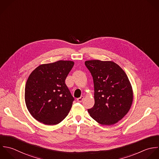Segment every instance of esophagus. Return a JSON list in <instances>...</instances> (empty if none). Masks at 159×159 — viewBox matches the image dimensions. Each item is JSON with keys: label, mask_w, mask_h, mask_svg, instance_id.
<instances>
[{"label": "esophagus", "mask_w": 159, "mask_h": 159, "mask_svg": "<svg viewBox=\"0 0 159 159\" xmlns=\"http://www.w3.org/2000/svg\"><path fill=\"white\" fill-rule=\"evenodd\" d=\"M84 96H81L80 97H79V98H78L77 99V101L78 102H82V100H84Z\"/></svg>", "instance_id": "esophagus-1"}]
</instances>
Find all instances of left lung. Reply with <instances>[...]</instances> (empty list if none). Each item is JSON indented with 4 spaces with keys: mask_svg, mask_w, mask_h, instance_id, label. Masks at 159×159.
<instances>
[{
    "mask_svg": "<svg viewBox=\"0 0 159 159\" xmlns=\"http://www.w3.org/2000/svg\"><path fill=\"white\" fill-rule=\"evenodd\" d=\"M94 84L93 107L90 116L102 125H112L129 111L133 100L131 83L125 71L113 61L91 60L85 62Z\"/></svg>",
    "mask_w": 159,
    "mask_h": 159,
    "instance_id": "8db88e82",
    "label": "left lung"
}]
</instances>
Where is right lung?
<instances>
[{
    "instance_id": "add662e5",
    "label": "right lung",
    "mask_w": 159,
    "mask_h": 159,
    "mask_svg": "<svg viewBox=\"0 0 159 159\" xmlns=\"http://www.w3.org/2000/svg\"><path fill=\"white\" fill-rule=\"evenodd\" d=\"M74 64L70 61L41 64L28 77L25 100L30 113L37 121L55 125L67 116L74 98L65 80Z\"/></svg>"
}]
</instances>
